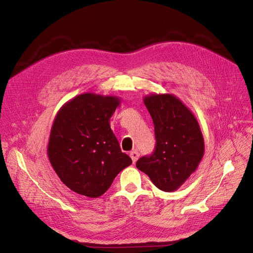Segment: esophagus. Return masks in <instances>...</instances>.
<instances>
[{"label":"esophagus","instance_id":"esophagus-1","mask_svg":"<svg viewBox=\"0 0 253 253\" xmlns=\"http://www.w3.org/2000/svg\"><path fill=\"white\" fill-rule=\"evenodd\" d=\"M129 156H131V158L133 160V164H135L136 160L138 159V157H139V153L137 151H132L131 153H129Z\"/></svg>","mask_w":253,"mask_h":253}]
</instances>
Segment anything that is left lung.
I'll list each match as a JSON object with an SVG mask.
<instances>
[{
	"mask_svg": "<svg viewBox=\"0 0 253 253\" xmlns=\"http://www.w3.org/2000/svg\"><path fill=\"white\" fill-rule=\"evenodd\" d=\"M143 102L154 122L156 145L136 167L165 192L177 190L196 171L205 144L200 125L187 106L171 94L145 96Z\"/></svg>",
	"mask_w": 253,
	"mask_h": 253,
	"instance_id": "obj_1",
	"label": "left lung"
}]
</instances>
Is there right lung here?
<instances>
[{
    "label": "right lung",
    "instance_id": "1",
    "mask_svg": "<svg viewBox=\"0 0 253 253\" xmlns=\"http://www.w3.org/2000/svg\"><path fill=\"white\" fill-rule=\"evenodd\" d=\"M119 104L118 97L85 93L58 112L47 154L61 181L74 192L101 196L117 174L132 164L110 126Z\"/></svg>",
    "mask_w": 253,
    "mask_h": 253
}]
</instances>
